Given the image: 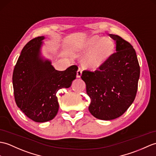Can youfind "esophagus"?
Here are the masks:
<instances>
[{
  "label": "esophagus",
  "mask_w": 156,
  "mask_h": 156,
  "mask_svg": "<svg viewBox=\"0 0 156 156\" xmlns=\"http://www.w3.org/2000/svg\"><path fill=\"white\" fill-rule=\"evenodd\" d=\"M82 70L80 69H78L77 71V73H76V78H80L82 76Z\"/></svg>",
  "instance_id": "obj_1"
}]
</instances>
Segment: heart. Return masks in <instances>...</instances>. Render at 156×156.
Segmentation results:
<instances>
[{"instance_id": "heart-1", "label": "heart", "mask_w": 156, "mask_h": 156, "mask_svg": "<svg viewBox=\"0 0 156 156\" xmlns=\"http://www.w3.org/2000/svg\"><path fill=\"white\" fill-rule=\"evenodd\" d=\"M81 48L87 52L82 58L85 68L96 70L107 64L115 53V46L110 38L93 36L83 43Z\"/></svg>"}]
</instances>
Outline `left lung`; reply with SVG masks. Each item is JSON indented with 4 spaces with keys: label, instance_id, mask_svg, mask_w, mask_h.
<instances>
[{
    "label": "left lung",
    "instance_id": "1",
    "mask_svg": "<svg viewBox=\"0 0 156 156\" xmlns=\"http://www.w3.org/2000/svg\"><path fill=\"white\" fill-rule=\"evenodd\" d=\"M109 36L115 41L116 52L100 70L84 71L81 76L91 100L89 111L103 120L121 116L131 106L136 96L140 74L132 44L118 35Z\"/></svg>",
    "mask_w": 156,
    "mask_h": 156
}]
</instances>
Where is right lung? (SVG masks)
<instances>
[{"instance_id": "right-lung-1", "label": "right lung", "mask_w": 156, "mask_h": 156, "mask_svg": "<svg viewBox=\"0 0 156 156\" xmlns=\"http://www.w3.org/2000/svg\"><path fill=\"white\" fill-rule=\"evenodd\" d=\"M44 38L36 37L24 46L12 74L17 106L37 122L50 121L56 116L59 108L56 92L62 88H69L78 70V66L73 65L58 71L50 61H42L40 48Z\"/></svg>"}]
</instances>
